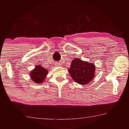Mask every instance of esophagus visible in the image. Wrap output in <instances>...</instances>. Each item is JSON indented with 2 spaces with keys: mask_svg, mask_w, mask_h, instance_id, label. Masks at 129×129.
Returning <instances> with one entry per match:
<instances>
[{
  "mask_svg": "<svg viewBox=\"0 0 129 129\" xmlns=\"http://www.w3.org/2000/svg\"><path fill=\"white\" fill-rule=\"evenodd\" d=\"M55 64H56V65H57V66H58V67H60V66H61L60 64H58V63H56Z\"/></svg>",
  "mask_w": 129,
  "mask_h": 129,
  "instance_id": "esophagus-1",
  "label": "esophagus"
}]
</instances>
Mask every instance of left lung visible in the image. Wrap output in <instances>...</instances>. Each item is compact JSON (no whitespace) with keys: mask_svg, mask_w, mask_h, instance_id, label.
I'll return each instance as SVG.
<instances>
[{"mask_svg":"<svg viewBox=\"0 0 129 129\" xmlns=\"http://www.w3.org/2000/svg\"><path fill=\"white\" fill-rule=\"evenodd\" d=\"M95 65L90 62L75 58L72 62L68 71L73 80L78 84L85 85L94 77Z\"/></svg>","mask_w":129,"mask_h":129,"instance_id":"obj_1","label":"left lung"}]
</instances>
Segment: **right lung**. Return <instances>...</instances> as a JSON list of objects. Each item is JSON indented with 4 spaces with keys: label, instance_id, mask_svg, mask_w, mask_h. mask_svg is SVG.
<instances>
[{
    "label": "right lung",
    "instance_id": "obj_1",
    "mask_svg": "<svg viewBox=\"0 0 129 129\" xmlns=\"http://www.w3.org/2000/svg\"><path fill=\"white\" fill-rule=\"evenodd\" d=\"M48 71L46 69H44L41 65L36 66L35 69L32 70L30 72V77L32 80L36 83H42L45 79V76L47 75Z\"/></svg>",
    "mask_w": 129,
    "mask_h": 129
}]
</instances>
